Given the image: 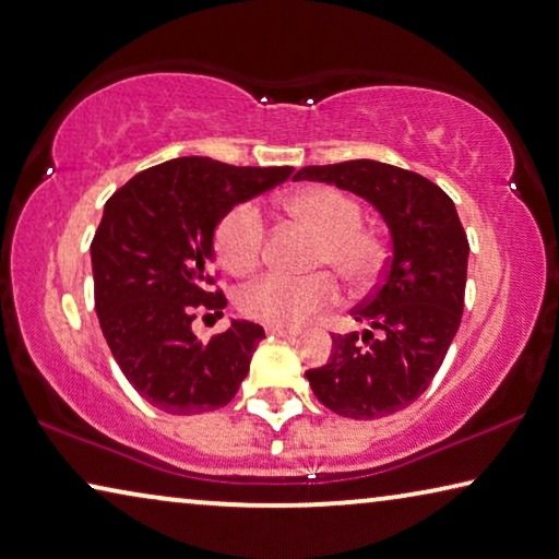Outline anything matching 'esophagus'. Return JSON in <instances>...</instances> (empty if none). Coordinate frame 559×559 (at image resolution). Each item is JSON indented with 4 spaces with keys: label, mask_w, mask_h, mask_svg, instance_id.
I'll list each match as a JSON object with an SVG mask.
<instances>
[{
    "label": "esophagus",
    "mask_w": 559,
    "mask_h": 559,
    "mask_svg": "<svg viewBox=\"0 0 559 559\" xmlns=\"http://www.w3.org/2000/svg\"><path fill=\"white\" fill-rule=\"evenodd\" d=\"M265 333L278 335V338H296L298 335V331H294V328H273V325L265 328Z\"/></svg>",
    "instance_id": "esophagus-1"
}]
</instances>
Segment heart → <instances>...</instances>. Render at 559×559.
Here are the masks:
<instances>
[{
  "label": "heart",
  "mask_w": 559,
  "mask_h": 559,
  "mask_svg": "<svg viewBox=\"0 0 559 559\" xmlns=\"http://www.w3.org/2000/svg\"><path fill=\"white\" fill-rule=\"evenodd\" d=\"M290 216L321 234L316 265H331L343 281L366 283L380 265L378 238L362 228V206L333 186H308L283 199ZM216 253L236 276H246L263 261L265 218L251 201L234 206L216 226ZM338 296L333 276H286L265 273L241 290V311L263 325L298 328L331 306Z\"/></svg>",
  "instance_id": "obj_1"
}]
</instances>
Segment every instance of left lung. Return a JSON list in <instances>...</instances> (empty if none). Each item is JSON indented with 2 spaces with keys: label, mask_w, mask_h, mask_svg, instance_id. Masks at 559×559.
I'll use <instances>...</instances> for the list:
<instances>
[{
  "label": "left lung",
  "mask_w": 559,
  "mask_h": 559,
  "mask_svg": "<svg viewBox=\"0 0 559 559\" xmlns=\"http://www.w3.org/2000/svg\"><path fill=\"white\" fill-rule=\"evenodd\" d=\"M294 179L356 193L391 231L385 276L350 313L370 328L360 342L358 333L333 335L325 366L306 370L328 411L353 420L385 418L428 391L463 318L471 246L455 203L425 176L370 158L306 166Z\"/></svg>",
  "instance_id": "left-lung-1"
}]
</instances>
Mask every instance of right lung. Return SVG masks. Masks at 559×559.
<instances>
[{"mask_svg": "<svg viewBox=\"0 0 559 559\" xmlns=\"http://www.w3.org/2000/svg\"><path fill=\"white\" fill-rule=\"evenodd\" d=\"M290 174L183 156L136 174L106 201L92 241L96 316L121 373L158 411H216L246 378L263 328L231 321L201 343L191 323L201 308H226L209 288L218 221Z\"/></svg>", "mask_w": 559, "mask_h": 559, "instance_id": "1", "label": "right lung"}]
</instances>
